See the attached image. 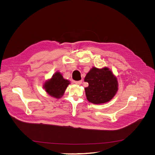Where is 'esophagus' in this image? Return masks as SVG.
I'll use <instances>...</instances> for the list:
<instances>
[{"label":"esophagus","mask_w":155,"mask_h":155,"mask_svg":"<svg viewBox=\"0 0 155 155\" xmlns=\"http://www.w3.org/2000/svg\"><path fill=\"white\" fill-rule=\"evenodd\" d=\"M82 82H83V81L81 80V81H75L74 83H75V84H77V85H80V84L82 83Z\"/></svg>","instance_id":"obj_1"}]
</instances>
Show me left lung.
Returning a JSON list of instances; mask_svg holds the SVG:
<instances>
[{
  "mask_svg": "<svg viewBox=\"0 0 155 155\" xmlns=\"http://www.w3.org/2000/svg\"><path fill=\"white\" fill-rule=\"evenodd\" d=\"M84 81L89 84L84 88L86 98L95 104L111 101L118 90L117 78L106 67L101 69L93 67L87 73Z\"/></svg>",
  "mask_w": 155,
  "mask_h": 155,
  "instance_id": "obj_1",
  "label": "left lung"
}]
</instances>
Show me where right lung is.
Segmentation results:
<instances>
[{"instance_id":"right-lung-1","label":"right lung","mask_w":155,"mask_h":155,"mask_svg":"<svg viewBox=\"0 0 155 155\" xmlns=\"http://www.w3.org/2000/svg\"><path fill=\"white\" fill-rule=\"evenodd\" d=\"M69 84L70 81L64 78L61 72L57 71L51 79L45 82L43 87L49 95L59 99L64 94Z\"/></svg>"}]
</instances>
